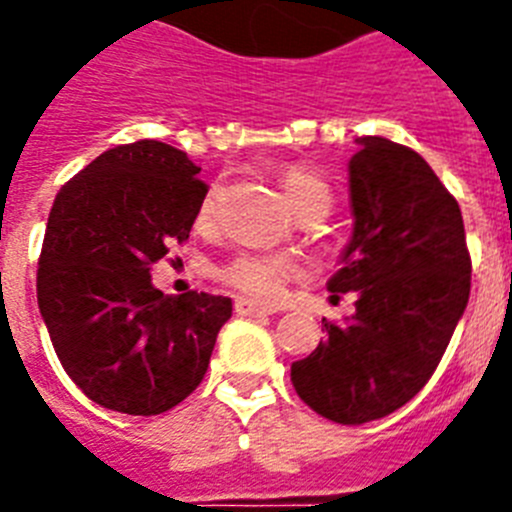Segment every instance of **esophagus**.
<instances>
[{
	"label": "esophagus",
	"instance_id": "obj_1",
	"mask_svg": "<svg viewBox=\"0 0 512 512\" xmlns=\"http://www.w3.org/2000/svg\"><path fill=\"white\" fill-rule=\"evenodd\" d=\"M235 312L243 315V318H266V315H274L277 307H269V305H259V302L253 300H235Z\"/></svg>",
	"mask_w": 512,
	"mask_h": 512
}]
</instances>
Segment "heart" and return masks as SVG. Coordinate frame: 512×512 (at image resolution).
<instances>
[{
    "label": "heart",
    "mask_w": 512,
    "mask_h": 512,
    "mask_svg": "<svg viewBox=\"0 0 512 512\" xmlns=\"http://www.w3.org/2000/svg\"><path fill=\"white\" fill-rule=\"evenodd\" d=\"M282 187L297 215H305L315 207L330 205V200H333L328 184L305 166H284ZM212 217H215V192L207 194L205 202L200 205V223L207 225ZM292 274H295V264L287 256L259 251L238 253L235 259H230L217 271V277L223 279L225 284L241 289L246 295L264 297V300L282 295Z\"/></svg>",
    "instance_id": "obj_1"
}]
</instances>
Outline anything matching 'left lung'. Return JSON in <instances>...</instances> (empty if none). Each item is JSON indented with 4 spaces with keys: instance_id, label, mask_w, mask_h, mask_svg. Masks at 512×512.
Wrapping results in <instances>:
<instances>
[{
    "instance_id": "left-lung-1",
    "label": "left lung",
    "mask_w": 512,
    "mask_h": 512,
    "mask_svg": "<svg viewBox=\"0 0 512 512\" xmlns=\"http://www.w3.org/2000/svg\"><path fill=\"white\" fill-rule=\"evenodd\" d=\"M348 161L354 230L328 292H356L346 323L292 364L302 402L333 423L395 413L436 372L464 315L472 261L459 202L410 148L379 135L356 138Z\"/></svg>"
}]
</instances>
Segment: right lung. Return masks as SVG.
Listing matches in <instances>:
<instances>
[{"instance_id":"add662e5","label":"right lung","mask_w":512,"mask_h":512,"mask_svg":"<svg viewBox=\"0 0 512 512\" xmlns=\"http://www.w3.org/2000/svg\"><path fill=\"white\" fill-rule=\"evenodd\" d=\"M187 153L138 140L97 156L53 200L38 307L58 361L107 410L158 415L192 395L210 366L230 297L153 287L151 266L187 241L205 202Z\"/></svg>"}]
</instances>
